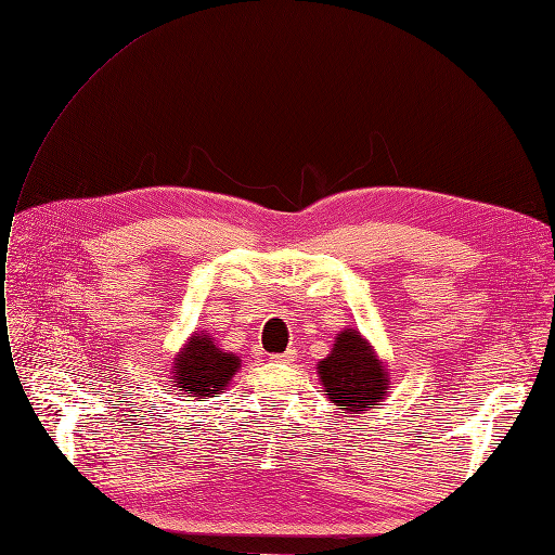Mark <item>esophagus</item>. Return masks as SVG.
Segmentation results:
<instances>
[{
	"label": "esophagus",
	"mask_w": 555,
	"mask_h": 555,
	"mask_svg": "<svg viewBox=\"0 0 555 555\" xmlns=\"http://www.w3.org/2000/svg\"><path fill=\"white\" fill-rule=\"evenodd\" d=\"M270 359H272V361H279V363H293V361L297 359V352H295V347H291L288 352H283V354H272Z\"/></svg>",
	"instance_id": "esophagus-1"
}]
</instances>
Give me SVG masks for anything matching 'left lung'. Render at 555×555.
<instances>
[{
	"label": "left lung",
	"mask_w": 555,
	"mask_h": 555,
	"mask_svg": "<svg viewBox=\"0 0 555 555\" xmlns=\"http://www.w3.org/2000/svg\"><path fill=\"white\" fill-rule=\"evenodd\" d=\"M318 375L324 396L343 409V414L367 412L391 388L386 365L357 330H343L336 336L332 354L318 363Z\"/></svg>",
	"instance_id": "obj_1"
}]
</instances>
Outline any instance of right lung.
Listing matches in <instances>:
<instances>
[{
    "instance_id": "1",
    "label": "right lung",
    "mask_w": 555,
    "mask_h": 555,
    "mask_svg": "<svg viewBox=\"0 0 555 555\" xmlns=\"http://www.w3.org/2000/svg\"><path fill=\"white\" fill-rule=\"evenodd\" d=\"M178 391L192 398H217L240 371V357L223 352L208 334H194L173 361Z\"/></svg>"
}]
</instances>
